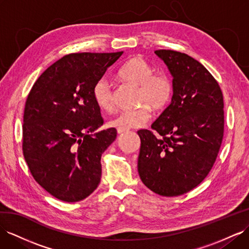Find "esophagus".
Wrapping results in <instances>:
<instances>
[{"mask_svg": "<svg viewBox=\"0 0 249 249\" xmlns=\"http://www.w3.org/2000/svg\"><path fill=\"white\" fill-rule=\"evenodd\" d=\"M117 131H118L119 135H121V133H124L126 131H128V129H126V128H118Z\"/></svg>", "mask_w": 249, "mask_h": 249, "instance_id": "obj_1", "label": "esophagus"}]
</instances>
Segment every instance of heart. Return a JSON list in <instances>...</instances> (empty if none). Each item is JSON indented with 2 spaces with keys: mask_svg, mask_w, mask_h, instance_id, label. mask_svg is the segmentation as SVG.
<instances>
[{
  "mask_svg": "<svg viewBox=\"0 0 249 249\" xmlns=\"http://www.w3.org/2000/svg\"><path fill=\"white\" fill-rule=\"evenodd\" d=\"M119 76L125 82L139 86V107L120 111L109 121V126L118 128H132L148 122L151 107L157 111L164 110L173 100L175 86L166 72H155L150 64L140 56H133L120 68ZM93 99L100 109L111 111L114 108L113 92L110 83L101 79L93 88Z\"/></svg>",
  "mask_w": 249,
  "mask_h": 249,
  "instance_id": "obj_1",
  "label": "heart"
}]
</instances>
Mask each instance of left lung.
<instances>
[{"label": "left lung", "mask_w": 249, "mask_h": 249, "mask_svg": "<svg viewBox=\"0 0 249 249\" xmlns=\"http://www.w3.org/2000/svg\"><path fill=\"white\" fill-rule=\"evenodd\" d=\"M175 86L171 103L138 135L142 182L164 196L186 194L212 170L224 135V102L218 82L186 53L160 49Z\"/></svg>", "instance_id": "8db88e82"}]
</instances>
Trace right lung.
<instances>
[{
  "mask_svg": "<svg viewBox=\"0 0 249 249\" xmlns=\"http://www.w3.org/2000/svg\"><path fill=\"white\" fill-rule=\"evenodd\" d=\"M123 52L70 53L36 81L25 103L23 155L34 179L56 199L84 200L98 187L101 156L117 129L103 125L93 88Z\"/></svg>",
  "mask_w": 249,
  "mask_h": 249,
  "instance_id": "obj_1",
  "label": "right lung"
}]
</instances>
